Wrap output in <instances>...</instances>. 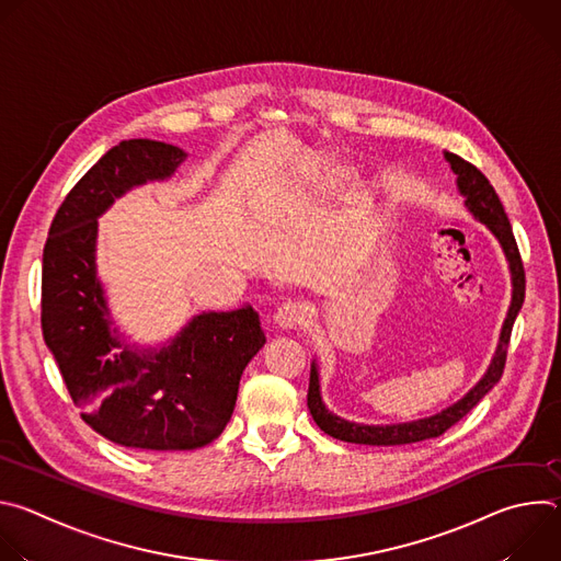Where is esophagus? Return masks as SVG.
Returning <instances> with one entry per match:
<instances>
[{"instance_id":"obj_1","label":"esophagus","mask_w":561,"mask_h":561,"mask_svg":"<svg viewBox=\"0 0 561 561\" xmlns=\"http://www.w3.org/2000/svg\"><path fill=\"white\" fill-rule=\"evenodd\" d=\"M304 319H306V312H304L301 304H297V301H284V304L275 310V314H273L275 327L282 329V331L297 329L299 324H304Z\"/></svg>"}]
</instances>
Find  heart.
Returning a JSON list of instances; mask_svg holds the SVG:
<instances>
[{
  "label": "heart",
  "mask_w": 561,
  "mask_h": 561,
  "mask_svg": "<svg viewBox=\"0 0 561 561\" xmlns=\"http://www.w3.org/2000/svg\"><path fill=\"white\" fill-rule=\"evenodd\" d=\"M344 182V171L340 167H333L327 159H319L312 167V175L308 178V186L317 191H335Z\"/></svg>",
  "instance_id": "1"
}]
</instances>
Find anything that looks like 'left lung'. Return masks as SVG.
I'll return each instance as SVG.
<instances>
[{"instance_id": "1", "label": "left lung", "mask_w": 561, "mask_h": 561, "mask_svg": "<svg viewBox=\"0 0 561 561\" xmlns=\"http://www.w3.org/2000/svg\"><path fill=\"white\" fill-rule=\"evenodd\" d=\"M444 157L450 164L453 173L457 175V188L466 197V202H463L466 208L474 215V219H479L491 228V232L500 239L504 255L508 260L511 279H513V299H511L508 314L504 319L495 357H493L489 370L484 373V377L479 379L477 386L470 388L457 404L444 409L442 413H437L433 417H424V420H415V422H407V424H388V426H366V424L346 422V420L333 415L327 409V404L322 402V390H319V370H317V364L312 362L310 383H308V411H310L314 424L335 439L351 442V444H368V446H399V444H415V442H424L431 437H439L453 424H457L466 413H470L479 404V399H482L502 379L504 364H506V351H508V342H511V331H513L515 317L524 304V293H526L524 264L519 257V249L515 242L508 215H506L495 188L491 186V182L484 178L482 171L472 167L470 162H466V159H461L459 154L444 152Z\"/></svg>"}]
</instances>
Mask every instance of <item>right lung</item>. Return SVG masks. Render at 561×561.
Here are the masks:
<instances>
[{
  "label": "right lung",
  "instance_id": "add662e5",
  "mask_svg": "<svg viewBox=\"0 0 561 561\" xmlns=\"http://www.w3.org/2000/svg\"><path fill=\"white\" fill-rule=\"evenodd\" d=\"M186 159L173 144L113 146L61 202L44 247L42 331L82 420L139 450H193L217 439L239 379L266 344L253 306L202 312L159 351L130 346L98 277V217L135 186L169 180Z\"/></svg>",
  "mask_w": 561,
  "mask_h": 561
}]
</instances>
